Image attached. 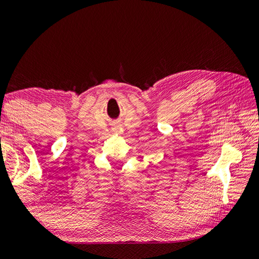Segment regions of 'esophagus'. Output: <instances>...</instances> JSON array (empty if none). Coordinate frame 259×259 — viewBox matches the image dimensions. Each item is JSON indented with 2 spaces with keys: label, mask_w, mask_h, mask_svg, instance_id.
Segmentation results:
<instances>
[{
  "label": "esophagus",
  "mask_w": 259,
  "mask_h": 259,
  "mask_svg": "<svg viewBox=\"0 0 259 259\" xmlns=\"http://www.w3.org/2000/svg\"><path fill=\"white\" fill-rule=\"evenodd\" d=\"M114 133L115 134H119V133H121V129H119V128H114Z\"/></svg>",
  "instance_id": "1"
}]
</instances>
